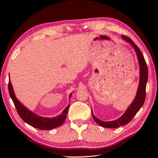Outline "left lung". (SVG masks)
<instances>
[{
  "label": "left lung",
  "instance_id": "1",
  "mask_svg": "<svg viewBox=\"0 0 158 158\" xmlns=\"http://www.w3.org/2000/svg\"><path fill=\"white\" fill-rule=\"evenodd\" d=\"M122 37L126 42L130 43V45L132 47L135 52H136L139 64V83L135 99H134L132 102L130 104V106L127 107V109H126L125 113L123 114V115L121 116L117 119L110 121V122L102 121L97 118L94 115L92 109V114L95 122L99 126L103 127H108V128H116V127H118L120 126H123L128 123L131 119L133 118L134 116L140 110V109L141 108L145 100V89L147 79H148V69H147L145 58H144L143 53L140 51L139 48L132 40L123 35L122 36Z\"/></svg>",
  "mask_w": 158,
  "mask_h": 158
}]
</instances>
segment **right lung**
I'll return each mask as SVG.
<instances>
[{"mask_svg":"<svg viewBox=\"0 0 158 158\" xmlns=\"http://www.w3.org/2000/svg\"><path fill=\"white\" fill-rule=\"evenodd\" d=\"M8 89L10 96H11L13 102L14 103L17 111H18L20 117H21L23 121H24L26 123L29 124V125L32 126V127H36V128L48 130L56 128L57 127L60 126L65 121L66 115L67 113H68L69 109L70 106L69 104L67 105L66 108L64 109L62 113L61 114H60V115H57L54 117H51V118H49V117H43L41 116H39L37 114L33 113L31 110L26 108V107L25 106H23L22 102L16 98L15 92L13 91L11 82L10 81V77ZM72 94L73 93L70 94L69 99L71 98Z\"/></svg>","mask_w":158,"mask_h":158,"instance_id":"add662e5","label":"right lung"}]
</instances>
